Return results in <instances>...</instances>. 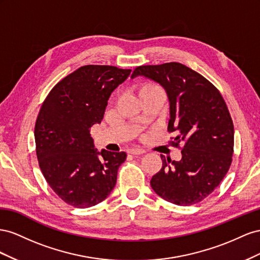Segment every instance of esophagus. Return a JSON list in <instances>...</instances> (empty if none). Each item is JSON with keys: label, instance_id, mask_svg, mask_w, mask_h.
<instances>
[{"label": "esophagus", "instance_id": "1", "mask_svg": "<svg viewBox=\"0 0 260 260\" xmlns=\"http://www.w3.org/2000/svg\"><path fill=\"white\" fill-rule=\"evenodd\" d=\"M127 152L133 154V155H138V154L145 153L146 151L144 149H142V148H131V149L127 150Z\"/></svg>", "mask_w": 260, "mask_h": 260}]
</instances>
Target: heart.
<instances>
[{
	"label": "heart",
	"mask_w": 260,
	"mask_h": 260,
	"mask_svg": "<svg viewBox=\"0 0 260 260\" xmlns=\"http://www.w3.org/2000/svg\"><path fill=\"white\" fill-rule=\"evenodd\" d=\"M158 88H160V87H158L154 84H144L138 88V94L143 93L145 91H148V90H153V89H158Z\"/></svg>",
	"instance_id": "heart-1"
}]
</instances>
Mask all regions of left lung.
<instances>
[{"label":"left lung","instance_id":"obj_1","mask_svg":"<svg viewBox=\"0 0 260 260\" xmlns=\"http://www.w3.org/2000/svg\"><path fill=\"white\" fill-rule=\"evenodd\" d=\"M144 76L168 94V132L184 143L182 159L161 155L162 168L152 176L155 194L167 202L188 206L202 202L218 187L232 162L234 127L222 95L209 80L181 63L138 66L132 78Z\"/></svg>","mask_w":260,"mask_h":260}]
</instances>
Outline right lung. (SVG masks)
<instances>
[{
	"label": "right lung",
	"instance_id": "add662e5",
	"mask_svg": "<svg viewBox=\"0 0 260 260\" xmlns=\"http://www.w3.org/2000/svg\"><path fill=\"white\" fill-rule=\"evenodd\" d=\"M131 72L109 65L81 66L53 87L37 117L41 172L55 194L76 208L101 203L116 184L126 153L98 151L90 127L101 123L111 93Z\"/></svg>",
	"mask_w": 260,
	"mask_h": 260
}]
</instances>
